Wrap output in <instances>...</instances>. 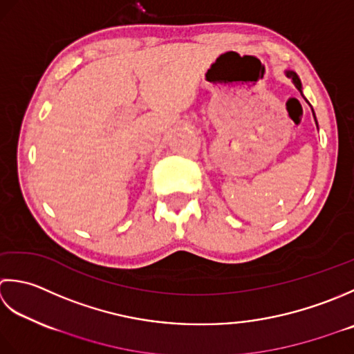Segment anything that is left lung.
<instances>
[{"label": "left lung", "instance_id": "8db88e82", "mask_svg": "<svg viewBox=\"0 0 354 354\" xmlns=\"http://www.w3.org/2000/svg\"><path fill=\"white\" fill-rule=\"evenodd\" d=\"M286 76L288 77V79H292V82H293V85L297 86L298 88V91L301 93L302 95V85H301V81H299V77H298V75L295 73V71H292V70H286ZM302 97H304V95H302ZM306 99V97H304ZM306 102L308 104V100L306 99ZM310 105V104H308ZM312 111H313V108H312ZM313 116H315V111H313ZM315 122H316V127H318V120H316V118H315Z\"/></svg>", "mask_w": 354, "mask_h": 354}]
</instances>
